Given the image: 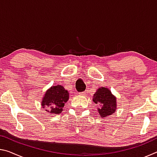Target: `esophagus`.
Here are the masks:
<instances>
[{
  "mask_svg": "<svg viewBox=\"0 0 157 157\" xmlns=\"http://www.w3.org/2000/svg\"><path fill=\"white\" fill-rule=\"evenodd\" d=\"M78 95H81V96H84V95H85V92H80V93H79Z\"/></svg>",
  "mask_w": 157,
  "mask_h": 157,
  "instance_id": "34e87169",
  "label": "esophagus"
}]
</instances>
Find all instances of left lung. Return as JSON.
Here are the masks:
<instances>
[{"mask_svg":"<svg viewBox=\"0 0 157 157\" xmlns=\"http://www.w3.org/2000/svg\"><path fill=\"white\" fill-rule=\"evenodd\" d=\"M93 101L100 105L98 111L102 118L112 115L116 111V98L106 87H100L97 90L93 97Z\"/></svg>","mask_w":157,"mask_h":157,"instance_id":"1","label":"left lung"}]
</instances>
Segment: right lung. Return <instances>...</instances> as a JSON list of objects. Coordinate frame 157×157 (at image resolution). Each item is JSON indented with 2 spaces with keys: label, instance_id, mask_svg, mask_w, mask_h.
Wrapping results in <instances>:
<instances>
[{
  "label": "right lung",
  "instance_id": "add662e5",
  "mask_svg": "<svg viewBox=\"0 0 157 157\" xmlns=\"http://www.w3.org/2000/svg\"><path fill=\"white\" fill-rule=\"evenodd\" d=\"M69 99L68 91L62 85L52 86L47 90L41 101L43 108L51 114H59L62 112L65 103Z\"/></svg>",
  "mask_w": 157,
  "mask_h": 157
}]
</instances>
